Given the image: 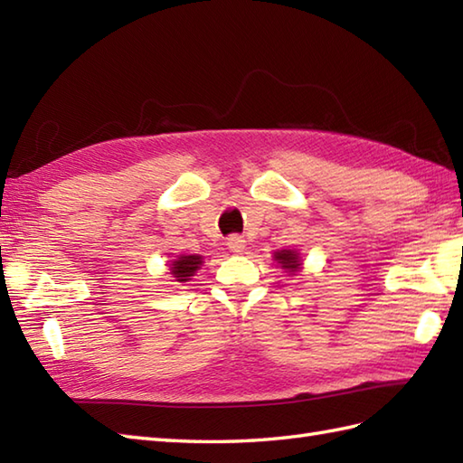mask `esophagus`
Listing matches in <instances>:
<instances>
[{
  "mask_svg": "<svg viewBox=\"0 0 463 463\" xmlns=\"http://www.w3.org/2000/svg\"><path fill=\"white\" fill-rule=\"evenodd\" d=\"M226 247H229L231 252L241 254V252H244V249H247V241L239 237V234H231L229 241H226Z\"/></svg>",
  "mask_w": 463,
  "mask_h": 463,
  "instance_id": "34e87169",
  "label": "esophagus"
}]
</instances>
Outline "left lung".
I'll return each instance as SVG.
<instances>
[{
  "mask_svg": "<svg viewBox=\"0 0 463 463\" xmlns=\"http://www.w3.org/2000/svg\"><path fill=\"white\" fill-rule=\"evenodd\" d=\"M274 260H277L280 267L284 269V270H288L290 274H294V272H298V269H300V257H298V252L297 250H279V252H274Z\"/></svg>",
  "mask_w": 463,
  "mask_h": 463,
  "instance_id": "obj_1",
  "label": "left lung"
}]
</instances>
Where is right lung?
Here are the masks:
<instances>
[{"mask_svg":"<svg viewBox=\"0 0 463 463\" xmlns=\"http://www.w3.org/2000/svg\"><path fill=\"white\" fill-rule=\"evenodd\" d=\"M203 257L199 254H181L179 259L171 262V274L176 282H186L194 277V272L201 269Z\"/></svg>","mask_w":463,"mask_h":463,"instance_id":"obj_1","label":"right lung"}]
</instances>
